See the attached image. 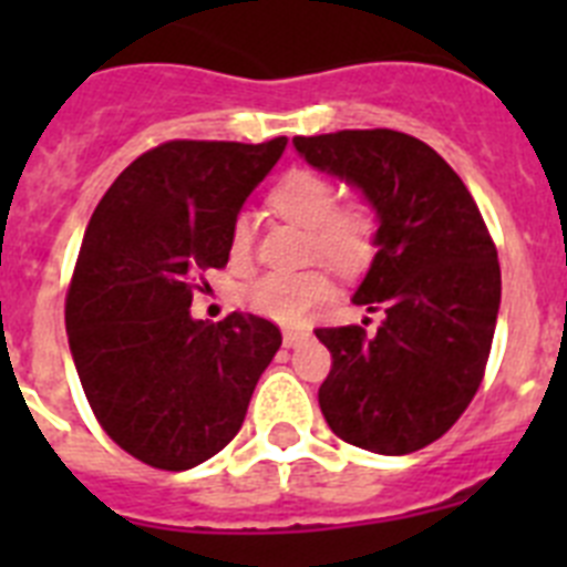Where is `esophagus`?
<instances>
[{
  "label": "esophagus",
  "instance_id": "1",
  "mask_svg": "<svg viewBox=\"0 0 567 567\" xmlns=\"http://www.w3.org/2000/svg\"><path fill=\"white\" fill-rule=\"evenodd\" d=\"M307 340L309 332H300V329H287V332H284V346H287V349H295V346L307 343Z\"/></svg>",
  "mask_w": 567,
  "mask_h": 567
}]
</instances>
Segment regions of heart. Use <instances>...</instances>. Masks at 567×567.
I'll list each match as a JSON object with an SVG mask.
<instances>
[{
	"label": "heart",
	"mask_w": 567,
	"mask_h": 567,
	"mask_svg": "<svg viewBox=\"0 0 567 567\" xmlns=\"http://www.w3.org/2000/svg\"><path fill=\"white\" fill-rule=\"evenodd\" d=\"M272 207L287 221L309 229L315 252L340 269H358L374 247V215L363 204L334 207L332 184L315 169H289L272 187ZM252 240L249 215H238L229 229V255L244 260ZM332 295V280L320 269L303 272H267L240 289V303L260 318L278 323H300L318 303Z\"/></svg>",
	"instance_id": "obj_1"
}]
</instances>
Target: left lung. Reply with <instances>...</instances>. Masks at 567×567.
Masks as SVG:
<instances>
[{"label":"left lung","mask_w":567,"mask_h":567,"mask_svg":"<svg viewBox=\"0 0 567 567\" xmlns=\"http://www.w3.org/2000/svg\"><path fill=\"white\" fill-rule=\"evenodd\" d=\"M309 167L372 207L374 258L352 303L383 309L378 332L318 329L332 352L320 412L346 443L412 454L443 437L477 394L499 315L497 249L449 164L398 130L295 135Z\"/></svg>","instance_id":"left-lung-1"}]
</instances>
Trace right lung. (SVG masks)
Returning a JSON list of instances; mask_svg holds the SVG:
<instances>
[{"instance_id":"1","label":"right lung","mask_w":567,"mask_h":567,"mask_svg":"<svg viewBox=\"0 0 567 567\" xmlns=\"http://www.w3.org/2000/svg\"><path fill=\"white\" fill-rule=\"evenodd\" d=\"M287 150L167 142L113 182L84 229L70 280V354L110 440L187 471L238 434L280 329L258 315L195 320L193 278L229 260V229Z\"/></svg>"}]
</instances>
